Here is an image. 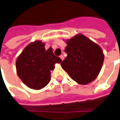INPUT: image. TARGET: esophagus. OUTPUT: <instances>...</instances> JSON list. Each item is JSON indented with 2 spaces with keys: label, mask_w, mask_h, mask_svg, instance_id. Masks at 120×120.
Listing matches in <instances>:
<instances>
[{
  "label": "esophagus",
  "mask_w": 120,
  "mask_h": 120,
  "mask_svg": "<svg viewBox=\"0 0 120 120\" xmlns=\"http://www.w3.org/2000/svg\"><path fill=\"white\" fill-rule=\"evenodd\" d=\"M60 58H61V60H63L64 59V56L63 55H61V56H60Z\"/></svg>",
  "instance_id": "obj_1"
}]
</instances>
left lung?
I'll list each match as a JSON object with an SVG mask.
<instances>
[{
	"label": "left lung",
	"mask_w": 120,
	"mask_h": 120,
	"mask_svg": "<svg viewBox=\"0 0 120 120\" xmlns=\"http://www.w3.org/2000/svg\"><path fill=\"white\" fill-rule=\"evenodd\" d=\"M67 56L61 63L71 79L81 85H86L98 76L104 60L100 46L82 34L66 41Z\"/></svg>",
	"instance_id": "obj_1"
}]
</instances>
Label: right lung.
I'll return each mask as SVG.
<instances>
[{"label":"right lung","instance_id":"obj_1","mask_svg":"<svg viewBox=\"0 0 120 120\" xmlns=\"http://www.w3.org/2000/svg\"><path fill=\"white\" fill-rule=\"evenodd\" d=\"M62 60L56 56L52 49H45L41 41L30 43L19 56L16 68L19 77L27 86L35 90L45 86L50 81V70Z\"/></svg>","mask_w":120,"mask_h":120}]
</instances>
